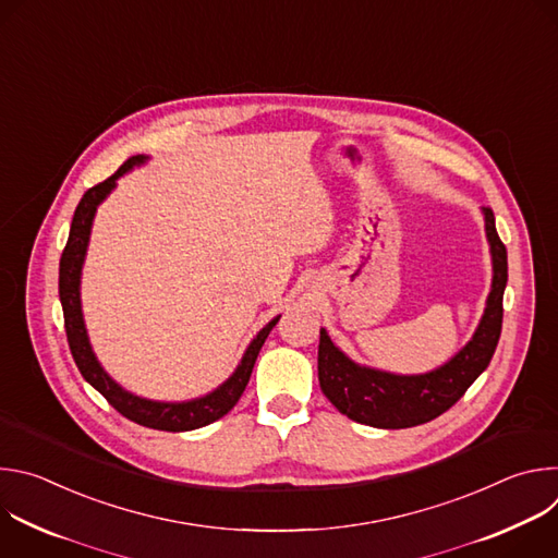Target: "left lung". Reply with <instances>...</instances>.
<instances>
[{
    "mask_svg": "<svg viewBox=\"0 0 558 558\" xmlns=\"http://www.w3.org/2000/svg\"><path fill=\"white\" fill-rule=\"evenodd\" d=\"M484 214L495 278L486 313L474 338L441 368L426 375L402 377L353 364L333 347L323 329L320 347H317V379L340 413L375 428L420 426L454 407L470 384L488 368L504 325L508 252L497 233L493 209L486 207Z\"/></svg>",
    "mask_w": 558,
    "mask_h": 558,
    "instance_id": "obj_1",
    "label": "left lung"
}]
</instances>
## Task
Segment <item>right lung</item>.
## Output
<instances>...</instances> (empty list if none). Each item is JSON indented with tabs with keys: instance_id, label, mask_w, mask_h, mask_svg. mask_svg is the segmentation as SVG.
I'll return each mask as SVG.
<instances>
[{
	"instance_id": "1",
	"label": "right lung",
	"mask_w": 558,
	"mask_h": 558,
	"mask_svg": "<svg viewBox=\"0 0 558 558\" xmlns=\"http://www.w3.org/2000/svg\"><path fill=\"white\" fill-rule=\"evenodd\" d=\"M143 158L145 156H141V154L128 158V161L110 179L90 187L84 194V198L78 201L74 216H72L68 243H65L61 260H59V298H61V306H63V325H65L68 347H70L76 368L82 371L86 381H90L106 397L108 404L114 407L130 422H136L141 426L156 428V430L181 433V430H194V428L207 426V424L220 420L222 415H227L235 407V402L241 400L245 386L250 384L256 357H258L269 331L276 327L278 317L256 336V340L247 349L238 371L218 390H214L211 395L201 397V400H194V402L161 404V402L141 400V397L125 392L119 384H114L104 373V368L99 366V362L93 355V349L88 344L84 317H82V302H78V276H82V265H84L88 238H90V225H93L97 205L114 187L117 179L121 174H125L132 166L143 163Z\"/></svg>"
}]
</instances>
